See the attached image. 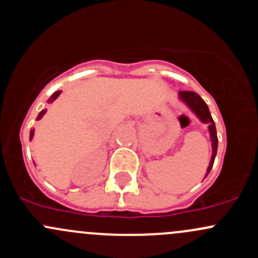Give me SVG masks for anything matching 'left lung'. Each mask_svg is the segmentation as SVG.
Instances as JSON below:
<instances>
[{"mask_svg": "<svg viewBox=\"0 0 258 258\" xmlns=\"http://www.w3.org/2000/svg\"><path fill=\"white\" fill-rule=\"evenodd\" d=\"M178 99L185 105L191 112L199 118L200 122L203 123L208 124V130H209V136H210V141H211V158H210V163L208 165L207 173H205V177H208V174L210 173L211 168H213L214 161H215L216 157V152H218V135H216V127L215 123H214L213 117L210 115V111H209L208 105L205 104L204 100L199 96L197 93L194 91H180L178 94Z\"/></svg>", "mask_w": 258, "mask_h": 258, "instance_id": "left-lung-1", "label": "left lung"}]
</instances>
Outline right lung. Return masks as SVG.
Masks as SVG:
<instances>
[{"label": "right lung", "mask_w": 258, "mask_h": 258, "mask_svg": "<svg viewBox=\"0 0 258 258\" xmlns=\"http://www.w3.org/2000/svg\"><path fill=\"white\" fill-rule=\"evenodd\" d=\"M60 94H61V91H60V90H59V91H55V93H54V94L51 95V96L49 97V99H48V101H47L48 104H51V102H53L54 100H55L56 97H58L59 95H60ZM45 112H47V110H45V108H44V110H42V111H40V112L38 113V117H37V120H40V118H42L43 116L45 115ZM33 137H34V128H33V130H31V132H29V141H32V140H33Z\"/></svg>", "instance_id": "add662e5"}]
</instances>
